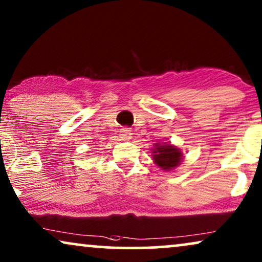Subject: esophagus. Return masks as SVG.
Wrapping results in <instances>:
<instances>
[{
    "instance_id": "34e87169",
    "label": "esophagus",
    "mask_w": 262,
    "mask_h": 262,
    "mask_svg": "<svg viewBox=\"0 0 262 262\" xmlns=\"http://www.w3.org/2000/svg\"><path fill=\"white\" fill-rule=\"evenodd\" d=\"M120 138L123 139V141H128V139L131 138L130 130H127V128H124V130H121L120 131Z\"/></svg>"
}]
</instances>
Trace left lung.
Listing matches in <instances>:
<instances>
[{
  "instance_id": "1",
  "label": "left lung",
  "mask_w": 262,
  "mask_h": 262,
  "mask_svg": "<svg viewBox=\"0 0 262 262\" xmlns=\"http://www.w3.org/2000/svg\"><path fill=\"white\" fill-rule=\"evenodd\" d=\"M152 160L156 166L164 171L173 170L184 160V154L171 143H155L151 148Z\"/></svg>"
}]
</instances>
